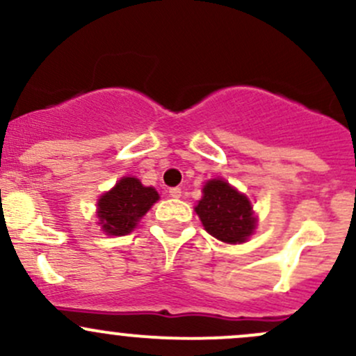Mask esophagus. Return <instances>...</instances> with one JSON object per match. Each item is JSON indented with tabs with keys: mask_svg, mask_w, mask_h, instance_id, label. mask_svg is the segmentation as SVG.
<instances>
[{
	"mask_svg": "<svg viewBox=\"0 0 356 356\" xmlns=\"http://www.w3.org/2000/svg\"><path fill=\"white\" fill-rule=\"evenodd\" d=\"M168 194H170V197H174V200H179L182 194V191H181V188H170L168 189Z\"/></svg>",
	"mask_w": 356,
	"mask_h": 356,
	"instance_id": "34e87169",
	"label": "esophagus"
}]
</instances>
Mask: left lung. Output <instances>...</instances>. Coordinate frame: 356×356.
Returning <instances> with one entry per match:
<instances>
[{
  "mask_svg": "<svg viewBox=\"0 0 356 356\" xmlns=\"http://www.w3.org/2000/svg\"><path fill=\"white\" fill-rule=\"evenodd\" d=\"M194 209L208 234L228 244L245 242L256 227L249 200L222 179L207 182Z\"/></svg>",
  "mask_w": 356,
  "mask_h": 356,
  "instance_id": "obj_1",
  "label": "left lung"
}]
</instances>
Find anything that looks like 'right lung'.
Listing matches in <instances>:
<instances>
[{
	"instance_id": "1",
	"label": "right lung",
	"mask_w": 356,
	"mask_h": 356,
	"mask_svg": "<svg viewBox=\"0 0 356 356\" xmlns=\"http://www.w3.org/2000/svg\"><path fill=\"white\" fill-rule=\"evenodd\" d=\"M159 200L153 188H145L136 177H124L99 200V222L109 235H126Z\"/></svg>"
}]
</instances>
